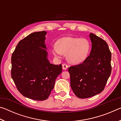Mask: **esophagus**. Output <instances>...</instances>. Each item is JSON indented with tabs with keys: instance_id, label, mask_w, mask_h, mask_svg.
Segmentation results:
<instances>
[{
	"instance_id": "34e87169",
	"label": "esophagus",
	"mask_w": 121,
	"mask_h": 121,
	"mask_svg": "<svg viewBox=\"0 0 121 121\" xmlns=\"http://www.w3.org/2000/svg\"><path fill=\"white\" fill-rule=\"evenodd\" d=\"M68 68V65L65 64V63H63L62 65V69L63 70H66Z\"/></svg>"
}]
</instances>
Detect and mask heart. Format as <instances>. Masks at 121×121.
Masks as SVG:
<instances>
[{
  "instance_id": "obj_1",
  "label": "heart",
  "mask_w": 121,
  "mask_h": 121,
  "mask_svg": "<svg viewBox=\"0 0 121 121\" xmlns=\"http://www.w3.org/2000/svg\"><path fill=\"white\" fill-rule=\"evenodd\" d=\"M52 47V52L57 59L66 53L67 61L73 65H79L86 60L91 51L90 41L86 38L65 37L57 41Z\"/></svg>"
}]
</instances>
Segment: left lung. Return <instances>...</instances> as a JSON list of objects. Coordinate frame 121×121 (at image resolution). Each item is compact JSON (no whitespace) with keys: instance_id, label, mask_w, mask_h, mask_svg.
Returning a JSON list of instances; mask_svg holds the SVG:
<instances>
[{"instance_id":"8db88e82","label":"left lung","mask_w":121,"mask_h":121,"mask_svg":"<svg viewBox=\"0 0 121 121\" xmlns=\"http://www.w3.org/2000/svg\"><path fill=\"white\" fill-rule=\"evenodd\" d=\"M89 37L92 43L90 56L82 63L68 69L71 89L82 99L101 93L112 71V54L107 43L93 34Z\"/></svg>"}]
</instances>
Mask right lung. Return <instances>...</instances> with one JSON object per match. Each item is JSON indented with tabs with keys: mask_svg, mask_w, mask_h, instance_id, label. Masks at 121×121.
<instances>
[{
	"mask_svg": "<svg viewBox=\"0 0 121 121\" xmlns=\"http://www.w3.org/2000/svg\"><path fill=\"white\" fill-rule=\"evenodd\" d=\"M45 31L30 34L20 41L12 54L11 75L22 95L35 100H46L54 86L62 65L48 60Z\"/></svg>",
	"mask_w": 121,
	"mask_h": 121,
	"instance_id": "add662e5",
	"label": "right lung"
}]
</instances>
